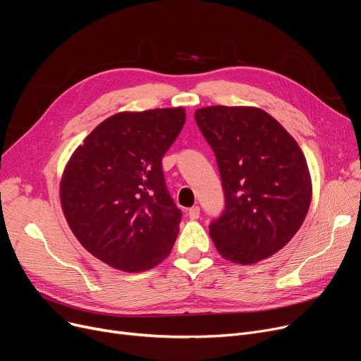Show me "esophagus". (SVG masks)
Listing matches in <instances>:
<instances>
[{
    "mask_svg": "<svg viewBox=\"0 0 361 361\" xmlns=\"http://www.w3.org/2000/svg\"><path fill=\"white\" fill-rule=\"evenodd\" d=\"M199 215H200V208H199V207H192V208L189 209V216H190L192 219H197Z\"/></svg>",
    "mask_w": 361,
    "mask_h": 361,
    "instance_id": "esophagus-1",
    "label": "esophagus"
}]
</instances>
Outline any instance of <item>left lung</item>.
Listing matches in <instances>:
<instances>
[{"mask_svg":"<svg viewBox=\"0 0 361 361\" xmlns=\"http://www.w3.org/2000/svg\"><path fill=\"white\" fill-rule=\"evenodd\" d=\"M195 119L215 153L226 197L223 214L209 224L216 250L238 264L269 258L295 236L310 208L302 150L257 107H203Z\"/></svg>","mask_w":361,"mask_h":361,"instance_id":"left-lung-1","label":"left lung"}]
</instances>
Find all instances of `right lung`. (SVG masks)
Here are the masks:
<instances>
[{
    "label": "right lung",
    "mask_w": 361,
    "mask_h": 361,
    "mask_svg": "<svg viewBox=\"0 0 361 361\" xmlns=\"http://www.w3.org/2000/svg\"><path fill=\"white\" fill-rule=\"evenodd\" d=\"M185 122L183 107L123 112L103 121L78 147L60 184L76 239L122 271H145L171 252L181 221L162 158Z\"/></svg>",
    "instance_id": "1"
}]
</instances>
